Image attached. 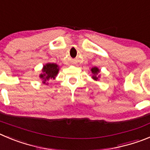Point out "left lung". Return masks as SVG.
<instances>
[{
  "instance_id": "obj_1",
  "label": "left lung",
  "mask_w": 150,
  "mask_h": 150,
  "mask_svg": "<svg viewBox=\"0 0 150 150\" xmlns=\"http://www.w3.org/2000/svg\"><path fill=\"white\" fill-rule=\"evenodd\" d=\"M91 72H92V74L94 75V76H92V77H93V79H94L95 80H97V79H98V78L96 76V75H97V74H98V72H99L98 68H96V67H94V68H91Z\"/></svg>"
}]
</instances>
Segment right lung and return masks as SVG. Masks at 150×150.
<instances>
[{"mask_svg":"<svg viewBox=\"0 0 150 150\" xmlns=\"http://www.w3.org/2000/svg\"><path fill=\"white\" fill-rule=\"evenodd\" d=\"M44 74L40 75V77L43 79V83H46L47 80L50 79H55V76L57 75L59 71L58 65L53 63H48L46 65L44 66L42 70Z\"/></svg>","mask_w":150,"mask_h":150,"instance_id":"1","label":"right lung"}]
</instances>
